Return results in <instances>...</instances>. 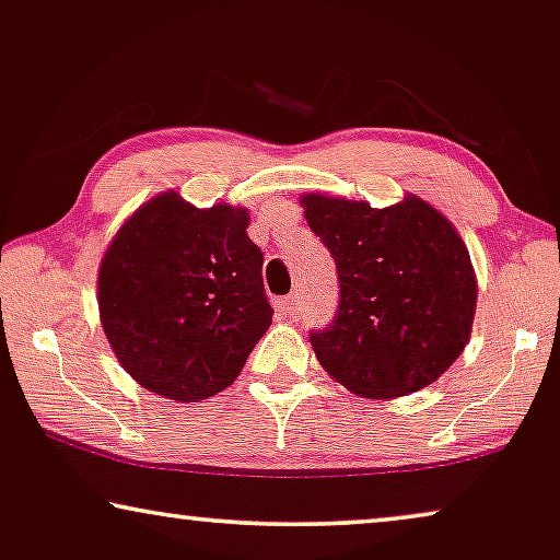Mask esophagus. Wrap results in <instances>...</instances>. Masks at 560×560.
<instances>
[{
  "instance_id": "esophagus-1",
  "label": "esophagus",
  "mask_w": 560,
  "mask_h": 560,
  "mask_svg": "<svg viewBox=\"0 0 560 560\" xmlns=\"http://www.w3.org/2000/svg\"><path fill=\"white\" fill-rule=\"evenodd\" d=\"M283 312H287L291 319H296V316L302 314V294H299V291H296V294H291L287 302H283Z\"/></svg>"
}]
</instances>
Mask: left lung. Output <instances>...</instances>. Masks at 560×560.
Returning <instances> with one entry per match:
<instances>
[{
	"label": "left lung",
	"mask_w": 560,
	"mask_h": 560,
	"mask_svg": "<svg viewBox=\"0 0 560 560\" xmlns=\"http://www.w3.org/2000/svg\"><path fill=\"white\" fill-rule=\"evenodd\" d=\"M337 264L339 312L308 334L316 360L362 397H402L450 370L470 339L478 281L453 223L422 198L302 196Z\"/></svg>",
	"instance_id": "8db88e82"
}]
</instances>
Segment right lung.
Masks as SVG:
<instances>
[{"instance_id":"obj_1","label":"right lung","mask_w":560,"mask_h":560,"mask_svg":"<svg viewBox=\"0 0 560 560\" xmlns=\"http://www.w3.org/2000/svg\"><path fill=\"white\" fill-rule=\"evenodd\" d=\"M246 226V208H196L168 190L115 233L97 271L100 322L140 387L200 402L244 370L273 316Z\"/></svg>"}]
</instances>
